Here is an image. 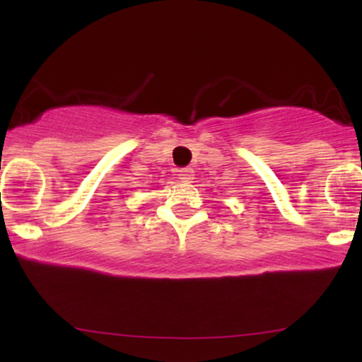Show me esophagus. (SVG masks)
I'll use <instances>...</instances> for the list:
<instances>
[{"instance_id":"esophagus-1","label":"esophagus","mask_w":362,"mask_h":362,"mask_svg":"<svg viewBox=\"0 0 362 362\" xmlns=\"http://www.w3.org/2000/svg\"><path fill=\"white\" fill-rule=\"evenodd\" d=\"M178 178H180L182 182H192L194 180V170L192 168H182L178 170Z\"/></svg>"}]
</instances>
